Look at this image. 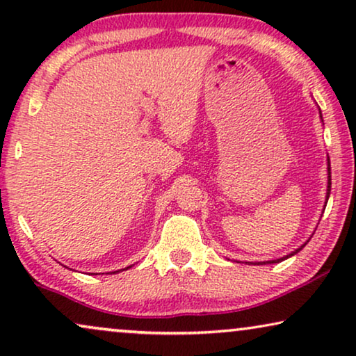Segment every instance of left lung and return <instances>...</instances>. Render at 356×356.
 <instances>
[{
    "label": "left lung",
    "mask_w": 356,
    "mask_h": 356,
    "mask_svg": "<svg viewBox=\"0 0 356 356\" xmlns=\"http://www.w3.org/2000/svg\"><path fill=\"white\" fill-rule=\"evenodd\" d=\"M327 170H329V175H330V162H327ZM329 194H330V177H329V184H327V199H329ZM325 204H327V202H325ZM303 246H305V245H303ZM303 246H301V248H303ZM301 248H298V250L293 251V252H291V254H289V256H286V257H290V256L296 254V252L301 251ZM286 257H282V259H277V261H269V262H280V261L286 259Z\"/></svg>",
    "instance_id": "8db88e82"
}]
</instances>
